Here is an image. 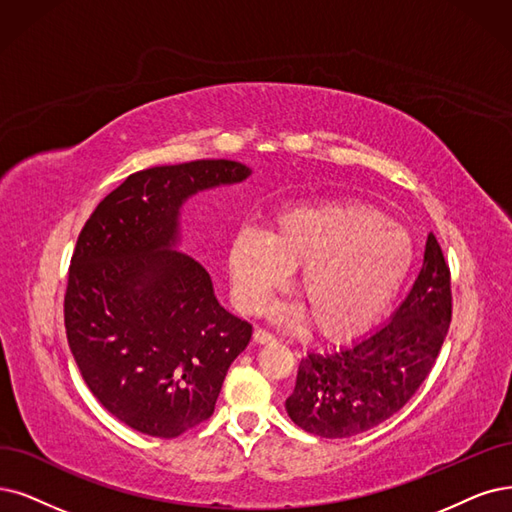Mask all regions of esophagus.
<instances>
[{
	"instance_id": "esophagus-1",
	"label": "esophagus",
	"mask_w": 512,
	"mask_h": 512,
	"mask_svg": "<svg viewBox=\"0 0 512 512\" xmlns=\"http://www.w3.org/2000/svg\"><path fill=\"white\" fill-rule=\"evenodd\" d=\"M253 337H255V342L257 344H270V342H274V333H270L268 329H261V327H257L255 329V333H253Z\"/></svg>"
}]
</instances>
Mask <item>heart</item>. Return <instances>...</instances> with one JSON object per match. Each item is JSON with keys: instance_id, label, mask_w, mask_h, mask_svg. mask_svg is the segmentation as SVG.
<instances>
[{"instance_id": "b5f03b06", "label": "heart", "mask_w": 512, "mask_h": 512, "mask_svg": "<svg viewBox=\"0 0 512 512\" xmlns=\"http://www.w3.org/2000/svg\"><path fill=\"white\" fill-rule=\"evenodd\" d=\"M413 261L409 234L361 204L293 206L270 232L240 227L230 244L236 304L257 312L299 268L295 293L318 333L365 329L401 289Z\"/></svg>"}]
</instances>
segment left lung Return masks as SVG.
<instances>
[{"label": "left lung", "instance_id": "1", "mask_svg": "<svg viewBox=\"0 0 512 512\" xmlns=\"http://www.w3.org/2000/svg\"><path fill=\"white\" fill-rule=\"evenodd\" d=\"M451 308V272L430 234L418 278L382 329L352 346L301 358L285 405L289 418L325 439L354 437L392 418L437 361Z\"/></svg>", "mask_w": 512, "mask_h": 512}]
</instances>
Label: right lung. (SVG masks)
<instances>
[{"label":"right lung","instance_id":"add662e5","mask_svg":"<svg viewBox=\"0 0 512 512\" xmlns=\"http://www.w3.org/2000/svg\"><path fill=\"white\" fill-rule=\"evenodd\" d=\"M251 175L232 160L132 173L78 236L65 329L84 382L120 422L175 439L215 411L225 373L253 325L219 306L202 263L170 251L181 202Z\"/></svg>","mask_w":512,"mask_h":512}]
</instances>
